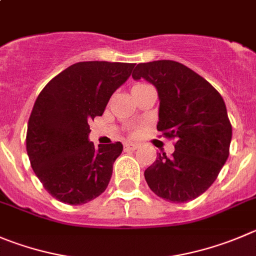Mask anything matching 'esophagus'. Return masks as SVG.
<instances>
[{
  "label": "esophagus",
  "instance_id": "esophagus-1",
  "mask_svg": "<svg viewBox=\"0 0 256 256\" xmlns=\"http://www.w3.org/2000/svg\"><path fill=\"white\" fill-rule=\"evenodd\" d=\"M139 148V145L135 144V142H125V145H124V149H125V152H131V150H136Z\"/></svg>",
  "mask_w": 256,
  "mask_h": 256
}]
</instances>
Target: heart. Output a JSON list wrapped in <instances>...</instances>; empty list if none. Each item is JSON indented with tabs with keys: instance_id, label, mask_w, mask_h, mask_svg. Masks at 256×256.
I'll list each match as a JSON object with an SVG mask.
<instances>
[{
	"instance_id": "obj_1",
	"label": "heart",
	"mask_w": 256,
	"mask_h": 256,
	"mask_svg": "<svg viewBox=\"0 0 256 256\" xmlns=\"http://www.w3.org/2000/svg\"><path fill=\"white\" fill-rule=\"evenodd\" d=\"M139 86H140V84H139Z\"/></svg>"
}]
</instances>
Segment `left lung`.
<instances>
[{
	"mask_svg": "<svg viewBox=\"0 0 256 256\" xmlns=\"http://www.w3.org/2000/svg\"><path fill=\"white\" fill-rule=\"evenodd\" d=\"M134 80L155 86L159 96L156 128L174 139L170 158L158 155L144 176L150 190L173 204L206 192L230 154L232 126L218 92L200 74L174 60L140 63Z\"/></svg>",
	"mask_w": 256,
	"mask_h": 256,
	"instance_id": "1",
	"label": "left lung"
}]
</instances>
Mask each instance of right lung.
Here are the masks:
<instances>
[{
	"label": "right lung",
	"instance_id": "obj_1",
	"mask_svg": "<svg viewBox=\"0 0 256 256\" xmlns=\"http://www.w3.org/2000/svg\"><path fill=\"white\" fill-rule=\"evenodd\" d=\"M132 63L80 62L52 78L38 96L26 134L31 168L45 190L68 204H83L104 192L120 142L88 140L90 125L102 116L112 93L130 77Z\"/></svg>",
	"mask_w": 256,
	"mask_h": 256
}]
</instances>
